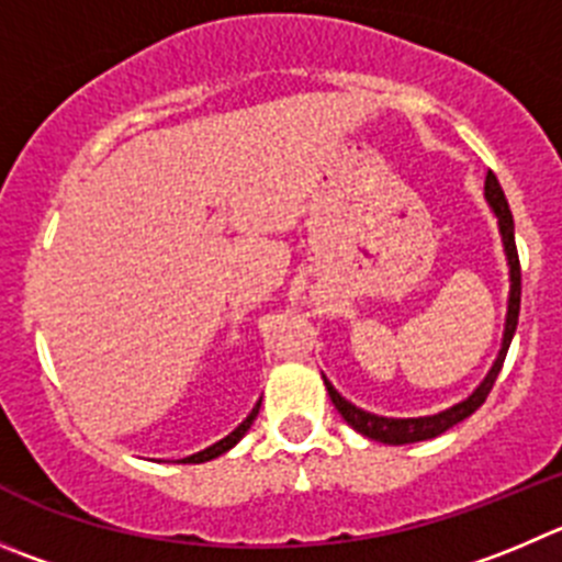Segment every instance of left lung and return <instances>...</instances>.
Returning <instances> with one entry per match:
<instances>
[{
	"label": "left lung",
	"mask_w": 562,
	"mask_h": 562,
	"mask_svg": "<svg viewBox=\"0 0 562 562\" xmlns=\"http://www.w3.org/2000/svg\"><path fill=\"white\" fill-rule=\"evenodd\" d=\"M485 201L488 206L494 210L496 221H499V234H502V245H505V256H507V265H510V297H507V317H505V336H502V350L496 356L494 367L491 372L485 375V381L469 394L463 403L452 405V408L441 411V414H432V416H416V419H389V416H378L370 414V411H361L356 408L352 403H347L334 386H330L328 378L323 375L325 389H328V397L330 403L336 405V411L341 414V419L358 430L361 436L372 438V441H381V445H414V441H427V438H436L441 432L450 430L452 425L463 422L467 416H472L480 405L485 403L488 392L494 389L496 375H499L502 364H505V356H507V347H510L513 334H516V325H518V306H521V265H518V250H516V234H513V215H510V206H507V198L502 192L499 181L496 176L491 173L485 176Z\"/></svg>",
	"instance_id": "8db88e82"
}]
</instances>
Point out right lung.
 <instances>
[{
  "label": "right lung",
  "mask_w": 562,
  "mask_h": 562,
  "mask_svg": "<svg viewBox=\"0 0 562 562\" xmlns=\"http://www.w3.org/2000/svg\"><path fill=\"white\" fill-rule=\"evenodd\" d=\"M259 405H261V400H259V403L254 405V411H250V414L245 416V422H243V425H239V427H234V430L228 432L226 438H221V441H217V445L206 447V450L195 452V456H187V458H181V463H204V461H212V458H217V456H223V452H228V450H232V447L237 445L239 438H243L245 432L250 430V425H254L256 414H259Z\"/></svg>",
  "instance_id": "right-lung-1"
}]
</instances>
